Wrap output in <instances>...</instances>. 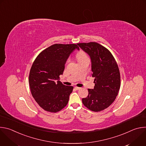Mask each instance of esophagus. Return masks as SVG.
Segmentation results:
<instances>
[{
  "label": "esophagus",
  "mask_w": 146,
  "mask_h": 146,
  "mask_svg": "<svg viewBox=\"0 0 146 146\" xmlns=\"http://www.w3.org/2000/svg\"><path fill=\"white\" fill-rule=\"evenodd\" d=\"M74 88H75L76 90H80V89H81V88H80V87H74Z\"/></svg>",
  "instance_id": "34e87169"
}]
</instances>
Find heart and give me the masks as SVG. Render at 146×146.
<instances>
[{
    "label": "heart",
    "instance_id": "b5f03b06",
    "mask_svg": "<svg viewBox=\"0 0 146 146\" xmlns=\"http://www.w3.org/2000/svg\"><path fill=\"white\" fill-rule=\"evenodd\" d=\"M77 59L78 60V61L80 60H82L84 59H86L88 58V56H87V55L85 54V52H84L83 51H80L77 53V55H76Z\"/></svg>",
    "mask_w": 146,
    "mask_h": 146
}]
</instances>
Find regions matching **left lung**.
<instances>
[{
	"label": "left lung",
	"instance_id": "left-lung-1",
	"mask_svg": "<svg viewBox=\"0 0 146 146\" xmlns=\"http://www.w3.org/2000/svg\"><path fill=\"white\" fill-rule=\"evenodd\" d=\"M91 60L92 76L95 77L94 89H88V95L82 98L84 105L93 111L108 108L114 101L120 88V73L111 52L95 43H78Z\"/></svg>",
	"mask_w": 146,
	"mask_h": 146
}]
</instances>
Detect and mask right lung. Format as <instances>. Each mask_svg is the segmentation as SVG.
<instances>
[{
  "instance_id": "add662e5",
  "label": "right lung",
  "mask_w": 146,
  "mask_h": 146,
  "mask_svg": "<svg viewBox=\"0 0 146 146\" xmlns=\"http://www.w3.org/2000/svg\"><path fill=\"white\" fill-rule=\"evenodd\" d=\"M75 50H80L77 44H55L40 52L33 62L29 76L31 94L46 111L56 113L67 105L73 87L62 84L59 76Z\"/></svg>"
}]
</instances>
